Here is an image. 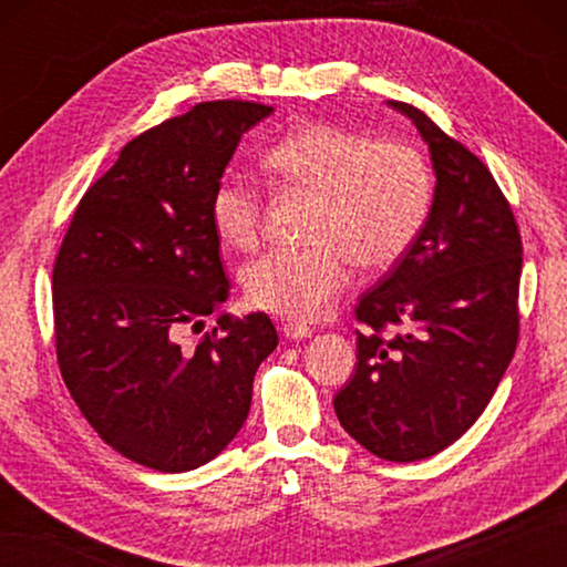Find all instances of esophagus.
Segmentation results:
<instances>
[{"mask_svg": "<svg viewBox=\"0 0 567 567\" xmlns=\"http://www.w3.org/2000/svg\"><path fill=\"white\" fill-rule=\"evenodd\" d=\"M282 333H285V339H290V341H299V339H309L311 331L307 323H297V321H290V323H282Z\"/></svg>", "mask_w": 567, "mask_h": 567, "instance_id": "obj_1", "label": "esophagus"}]
</instances>
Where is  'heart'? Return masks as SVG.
<instances>
[{"label": "heart", "instance_id": "1", "mask_svg": "<svg viewBox=\"0 0 567 567\" xmlns=\"http://www.w3.org/2000/svg\"><path fill=\"white\" fill-rule=\"evenodd\" d=\"M262 165L277 183L317 195L309 248H275L250 260L240 282L248 302L268 315L311 321L327 315L358 270H388L424 231L433 207V175L409 143L365 131L309 124L275 141ZM214 231L226 246H256L262 197L248 179L226 175L209 202Z\"/></svg>", "mask_w": 567, "mask_h": 567}]
</instances>
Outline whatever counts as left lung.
Listing matches in <instances>:
<instances>
[{
	"mask_svg": "<svg viewBox=\"0 0 567 567\" xmlns=\"http://www.w3.org/2000/svg\"><path fill=\"white\" fill-rule=\"evenodd\" d=\"M436 189L424 231L360 297L358 363L333 396L341 426L372 455L412 463L449 449L485 412L519 339L522 236L495 177L416 106ZM400 326L384 340L381 331Z\"/></svg>",
	"mask_w": 567,
	"mask_h": 567,
	"instance_id": "8db88e82",
	"label": "left lung"
}]
</instances>
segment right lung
Segmentation results:
<instances>
[{
  "mask_svg": "<svg viewBox=\"0 0 567 567\" xmlns=\"http://www.w3.org/2000/svg\"><path fill=\"white\" fill-rule=\"evenodd\" d=\"M272 106L202 102L148 128L80 199L53 268L55 353L84 419L128 461L187 473L244 426L277 348L262 311L185 346L228 299L209 202L240 136Z\"/></svg>",
  "mask_w": 567,
  "mask_h": 567,
  "instance_id": "obj_1",
  "label": "right lung"
}]
</instances>
